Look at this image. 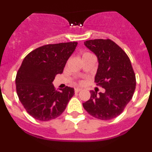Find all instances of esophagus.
<instances>
[{"mask_svg": "<svg viewBox=\"0 0 152 152\" xmlns=\"http://www.w3.org/2000/svg\"><path fill=\"white\" fill-rule=\"evenodd\" d=\"M81 88H75V93H78L79 91H81Z\"/></svg>", "mask_w": 152, "mask_h": 152, "instance_id": "esophagus-1", "label": "esophagus"}]
</instances>
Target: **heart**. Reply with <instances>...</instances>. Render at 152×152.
Here are the masks:
<instances>
[{"instance_id": "1", "label": "heart", "mask_w": 152, "mask_h": 152, "mask_svg": "<svg viewBox=\"0 0 152 152\" xmlns=\"http://www.w3.org/2000/svg\"><path fill=\"white\" fill-rule=\"evenodd\" d=\"M91 53H90V52H84L82 55V58L83 57H85V56H91Z\"/></svg>"}]
</instances>
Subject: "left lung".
<instances>
[{
	"label": "left lung",
	"mask_w": 152,
	"mask_h": 152,
	"mask_svg": "<svg viewBox=\"0 0 152 152\" xmlns=\"http://www.w3.org/2000/svg\"><path fill=\"white\" fill-rule=\"evenodd\" d=\"M84 45L97 57L94 81L106 91L97 94L91 91V98L83 107L96 119H113L123 112L135 92V75L129 58L110 39L88 40Z\"/></svg>",
	"instance_id": "left-lung-1"
}]
</instances>
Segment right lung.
<instances>
[{
	"instance_id": "obj_1",
	"label": "right lung",
	"mask_w": 152,
	"mask_h": 152,
	"mask_svg": "<svg viewBox=\"0 0 152 152\" xmlns=\"http://www.w3.org/2000/svg\"><path fill=\"white\" fill-rule=\"evenodd\" d=\"M77 42L39 47L24 58L16 77L19 100L36 119L49 121L59 116L75 94L74 88L56 91L52 81L63 72Z\"/></svg>"
}]
</instances>
